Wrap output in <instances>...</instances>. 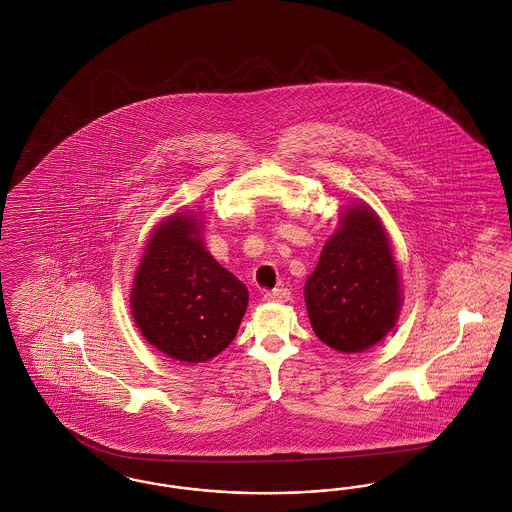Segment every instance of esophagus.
Wrapping results in <instances>:
<instances>
[{"label": "esophagus", "mask_w": 512, "mask_h": 512, "mask_svg": "<svg viewBox=\"0 0 512 512\" xmlns=\"http://www.w3.org/2000/svg\"><path fill=\"white\" fill-rule=\"evenodd\" d=\"M290 297H292V293L288 288H276V290H270L263 295L265 301H278V303H286V301H290Z\"/></svg>", "instance_id": "obj_1"}]
</instances>
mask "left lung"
I'll use <instances>...</instances> for the list:
<instances>
[{"instance_id": "left-lung-1", "label": "left lung", "mask_w": 512, "mask_h": 512, "mask_svg": "<svg viewBox=\"0 0 512 512\" xmlns=\"http://www.w3.org/2000/svg\"><path fill=\"white\" fill-rule=\"evenodd\" d=\"M401 301L388 232L366 203H355L341 213L305 282L311 326L328 347L359 353L384 340L397 322Z\"/></svg>"}]
</instances>
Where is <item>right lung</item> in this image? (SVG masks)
I'll list each match as a JSON object with an SVG mask.
<instances>
[{
  "label": "right lung",
  "mask_w": 512,
  "mask_h": 512,
  "mask_svg": "<svg viewBox=\"0 0 512 512\" xmlns=\"http://www.w3.org/2000/svg\"><path fill=\"white\" fill-rule=\"evenodd\" d=\"M247 299L244 284L205 249L201 222L174 213L147 240L130 307L153 347L192 365L217 357L236 338Z\"/></svg>",
  "instance_id": "obj_1"
}]
</instances>
